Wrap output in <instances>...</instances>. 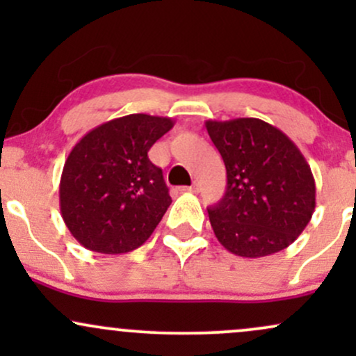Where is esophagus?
<instances>
[{
  "mask_svg": "<svg viewBox=\"0 0 356 356\" xmlns=\"http://www.w3.org/2000/svg\"><path fill=\"white\" fill-rule=\"evenodd\" d=\"M181 191H184V192H197V191H199V184L194 182V184H192V186H189V187H182Z\"/></svg>",
  "mask_w": 356,
  "mask_h": 356,
  "instance_id": "obj_1",
  "label": "esophagus"
}]
</instances>
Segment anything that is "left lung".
<instances>
[{
	"label": "left lung",
	"mask_w": 356,
	"mask_h": 356,
	"mask_svg": "<svg viewBox=\"0 0 356 356\" xmlns=\"http://www.w3.org/2000/svg\"><path fill=\"white\" fill-rule=\"evenodd\" d=\"M206 129L227 172L226 194L207 209L216 238L243 257L283 251L308 226L316 206L303 154L259 118L207 120Z\"/></svg>",
	"instance_id": "obj_1"
}]
</instances>
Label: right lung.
I'll return each mask as SVG.
<instances>
[{
  "label": "right lung",
  "mask_w": 356,
  "mask_h": 356,
  "mask_svg": "<svg viewBox=\"0 0 356 356\" xmlns=\"http://www.w3.org/2000/svg\"><path fill=\"white\" fill-rule=\"evenodd\" d=\"M174 127L169 117L132 113L76 142L60 179V211L83 248L124 254L150 238L172 199L149 150Z\"/></svg>",
  "instance_id": "obj_1"
}]
</instances>
